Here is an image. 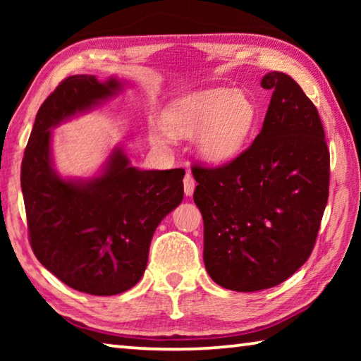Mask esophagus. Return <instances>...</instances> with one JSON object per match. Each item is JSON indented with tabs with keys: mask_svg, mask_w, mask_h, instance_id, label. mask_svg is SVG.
Here are the masks:
<instances>
[{
	"mask_svg": "<svg viewBox=\"0 0 361 361\" xmlns=\"http://www.w3.org/2000/svg\"><path fill=\"white\" fill-rule=\"evenodd\" d=\"M183 186H185V194L186 195H192L194 189H195V180L189 172L185 175V180H183Z\"/></svg>",
	"mask_w": 361,
	"mask_h": 361,
	"instance_id": "34e87169",
	"label": "esophagus"
}]
</instances>
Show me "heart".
I'll list each match as a JSON object with an SVG mask.
<instances>
[{
  "label": "heart",
  "mask_w": 361,
  "mask_h": 361,
  "mask_svg": "<svg viewBox=\"0 0 361 361\" xmlns=\"http://www.w3.org/2000/svg\"><path fill=\"white\" fill-rule=\"evenodd\" d=\"M252 100L231 89L200 90L170 109L169 130L175 135H199V146L210 159H226L245 142L255 124Z\"/></svg>",
  "instance_id": "heart-1"
}]
</instances>
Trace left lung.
Wrapping results in <instances>:
<instances>
[{
    "mask_svg": "<svg viewBox=\"0 0 361 361\" xmlns=\"http://www.w3.org/2000/svg\"><path fill=\"white\" fill-rule=\"evenodd\" d=\"M261 85L272 97L255 142L223 166L191 167L205 269L232 291L272 288L307 261L329 192L319 109L285 73H267Z\"/></svg>",
    "mask_w": 361,
    "mask_h": 361,
    "instance_id": "left-lung-1",
    "label": "left lung"
}]
</instances>
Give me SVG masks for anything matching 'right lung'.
I'll list each match as a JSON object with an SVG mask.
<instances>
[{
	"label": "right lung",
	"instance_id": "add662e5",
	"mask_svg": "<svg viewBox=\"0 0 361 361\" xmlns=\"http://www.w3.org/2000/svg\"><path fill=\"white\" fill-rule=\"evenodd\" d=\"M118 89L116 79L65 78L38 109L20 169L35 256L65 285L95 296L119 295L142 279L157 224L183 200L185 170H138L121 151L87 185L52 170L49 129Z\"/></svg>",
	"mask_w": 361,
	"mask_h": 361
}]
</instances>
